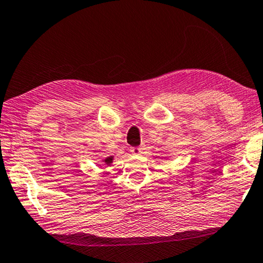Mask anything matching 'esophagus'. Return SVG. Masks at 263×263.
I'll return each instance as SVG.
<instances>
[{
  "label": "esophagus",
  "instance_id": "1",
  "mask_svg": "<svg viewBox=\"0 0 263 263\" xmlns=\"http://www.w3.org/2000/svg\"><path fill=\"white\" fill-rule=\"evenodd\" d=\"M143 149H144V148H143V145H139V147H132L131 153H132V154H136V155L141 154V153L143 152Z\"/></svg>",
  "mask_w": 263,
  "mask_h": 263
}]
</instances>
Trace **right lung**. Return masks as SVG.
<instances>
[{
	"mask_svg": "<svg viewBox=\"0 0 263 263\" xmlns=\"http://www.w3.org/2000/svg\"><path fill=\"white\" fill-rule=\"evenodd\" d=\"M111 160H112V159L109 158V159H107V160H105V162H111Z\"/></svg>",
	"mask_w": 263,
	"mask_h": 263,
	"instance_id": "add662e5",
	"label": "right lung"
}]
</instances>
